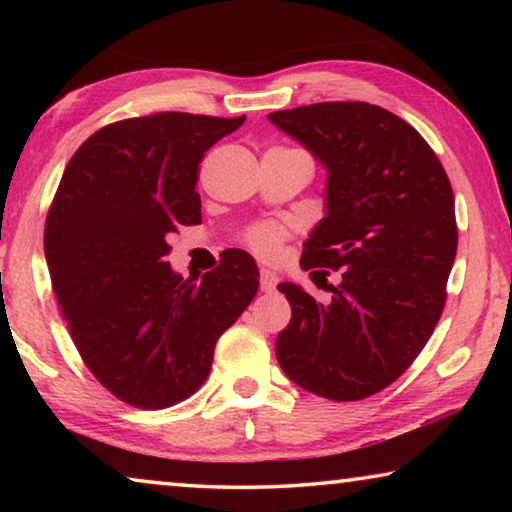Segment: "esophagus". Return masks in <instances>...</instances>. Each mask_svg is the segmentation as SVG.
<instances>
[{
	"mask_svg": "<svg viewBox=\"0 0 512 512\" xmlns=\"http://www.w3.org/2000/svg\"><path fill=\"white\" fill-rule=\"evenodd\" d=\"M259 287H262L264 293H271L277 287V275L271 268H262L259 271Z\"/></svg>",
	"mask_w": 512,
	"mask_h": 512,
	"instance_id": "1",
	"label": "esophagus"
}]
</instances>
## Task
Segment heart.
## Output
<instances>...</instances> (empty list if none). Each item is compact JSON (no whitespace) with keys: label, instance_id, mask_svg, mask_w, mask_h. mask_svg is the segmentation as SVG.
I'll list each match as a JSON object with an SVG mask.
<instances>
[{"label":"heart","instance_id":"heart-1","mask_svg":"<svg viewBox=\"0 0 512 512\" xmlns=\"http://www.w3.org/2000/svg\"><path fill=\"white\" fill-rule=\"evenodd\" d=\"M287 235V230L282 228V225L277 223H262V225H255L253 230H248V244L250 248L255 250V253L264 255V257H271L277 246H280V241Z\"/></svg>","mask_w":512,"mask_h":512}]
</instances>
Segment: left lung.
Segmentation results:
<instances>
[{"mask_svg": "<svg viewBox=\"0 0 512 512\" xmlns=\"http://www.w3.org/2000/svg\"><path fill=\"white\" fill-rule=\"evenodd\" d=\"M268 119L327 169L325 216L300 266L341 275L325 280L327 305L277 284L291 305L277 361L309 393L363 400L411 366L443 314L458 246L452 185L424 137L372 103H311Z\"/></svg>", "mask_w": 512, "mask_h": 512, "instance_id": "8db88e82", "label": "left lung"}]
</instances>
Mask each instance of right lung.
Listing matches in <instances>:
<instances>
[{"instance_id": "add662e5", "label": "right lung", "mask_w": 512, "mask_h": 512, "mask_svg": "<svg viewBox=\"0 0 512 512\" xmlns=\"http://www.w3.org/2000/svg\"><path fill=\"white\" fill-rule=\"evenodd\" d=\"M155 112L103 126L67 162L45 223V257L69 334L121 402L167 409L210 375L214 345L259 287L230 250L201 280L173 273L169 237L201 223L205 151L244 124Z\"/></svg>"}]
</instances>
